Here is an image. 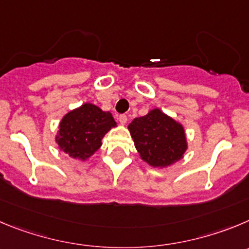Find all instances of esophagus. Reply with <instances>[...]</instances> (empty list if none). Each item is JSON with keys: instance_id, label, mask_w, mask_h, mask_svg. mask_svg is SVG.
Here are the masks:
<instances>
[{"instance_id": "obj_1", "label": "esophagus", "mask_w": 249, "mask_h": 249, "mask_svg": "<svg viewBox=\"0 0 249 249\" xmlns=\"http://www.w3.org/2000/svg\"><path fill=\"white\" fill-rule=\"evenodd\" d=\"M118 120H119L120 124L125 125L127 123V117L125 115V114H122V115H119V117H118Z\"/></svg>"}]
</instances>
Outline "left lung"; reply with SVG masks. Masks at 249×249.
I'll use <instances>...</instances> for the list:
<instances>
[{"label":"left lung","mask_w":249,"mask_h":249,"mask_svg":"<svg viewBox=\"0 0 249 249\" xmlns=\"http://www.w3.org/2000/svg\"><path fill=\"white\" fill-rule=\"evenodd\" d=\"M140 159L151 167L167 168L188 150L184 126L160 108L135 118L127 126Z\"/></svg>","instance_id":"left-lung-1"}]
</instances>
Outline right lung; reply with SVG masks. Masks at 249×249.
Instances as JSON below:
<instances>
[{
	"label": "right lung",
	"instance_id": "1",
	"mask_svg": "<svg viewBox=\"0 0 249 249\" xmlns=\"http://www.w3.org/2000/svg\"><path fill=\"white\" fill-rule=\"evenodd\" d=\"M117 126L110 111L92 103H83L62 117L55 142L71 159L87 161L102 146L107 132Z\"/></svg>",
	"mask_w": 249,
	"mask_h": 249
}]
</instances>
